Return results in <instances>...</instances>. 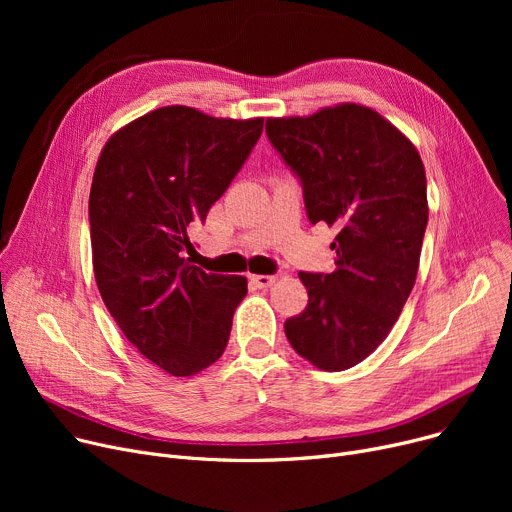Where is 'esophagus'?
I'll return each mask as SVG.
<instances>
[{
	"mask_svg": "<svg viewBox=\"0 0 512 512\" xmlns=\"http://www.w3.org/2000/svg\"><path fill=\"white\" fill-rule=\"evenodd\" d=\"M249 282L255 286V288H270L274 282H276V276H251Z\"/></svg>",
	"mask_w": 512,
	"mask_h": 512,
	"instance_id": "esophagus-1",
	"label": "esophagus"
}]
</instances>
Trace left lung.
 <instances>
[{"label":"left lung","instance_id":"1","mask_svg":"<svg viewBox=\"0 0 512 512\" xmlns=\"http://www.w3.org/2000/svg\"><path fill=\"white\" fill-rule=\"evenodd\" d=\"M303 186L309 222L336 228L332 274L301 272L309 303L284 321L294 351L326 371L378 348L413 290L427 226V182L413 143L369 107L265 122Z\"/></svg>","mask_w":512,"mask_h":512}]
</instances>
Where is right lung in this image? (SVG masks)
Returning a JSON list of instances; mask_svg holds the SVG:
<instances>
[{
  "label": "right lung",
  "instance_id": "obj_1",
  "mask_svg": "<svg viewBox=\"0 0 512 512\" xmlns=\"http://www.w3.org/2000/svg\"><path fill=\"white\" fill-rule=\"evenodd\" d=\"M261 132V118L172 105L118 130L99 155L89 197L97 288L128 342L176 378L222 357L247 294L245 278L205 274L186 251Z\"/></svg>",
  "mask_w": 512,
  "mask_h": 512
}]
</instances>
